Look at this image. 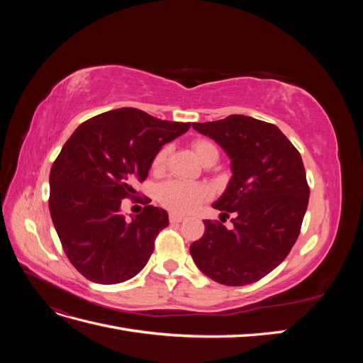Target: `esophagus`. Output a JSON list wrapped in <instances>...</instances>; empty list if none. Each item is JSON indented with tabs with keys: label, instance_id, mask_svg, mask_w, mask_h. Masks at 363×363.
I'll list each match as a JSON object with an SVG mask.
<instances>
[{
	"label": "esophagus",
	"instance_id": "obj_1",
	"mask_svg": "<svg viewBox=\"0 0 363 363\" xmlns=\"http://www.w3.org/2000/svg\"><path fill=\"white\" fill-rule=\"evenodd\" d=\"M184 219V216H182V215H177V213H169V221L172 223V224H175V223H182Z\"/></svg>",
	"mask_w": 363,
	"mask_h": 363
}]
</instances>
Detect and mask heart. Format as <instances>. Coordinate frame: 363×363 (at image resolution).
Wrapping results in <instances>:
<instances>
[{"mask_svg": "<svg viewBox=\"0 0 363 363\" xmlns=\"http://www.w3.org/2000/svg\"><path fill=\"white\" fill-rule=\"evenodd\" d=\"M192 150L195 152L196 159L203 164L207 162H212L218 159V150L211 140L206 139H196L192 142ZM169 148L163 147L160 148L156 156L152 157L151 162V171L152 172H162L167 163ZM208 196V189L203 184L199 183H188L182 180H169L164 182L157 192V199L163 207L169 208L175 213H188L194 208L203 203Z\"/></svg>", "mask_w": 363, "mask_h": 363, "instance_id": "heart-1", "label": "heart"}]
</instances>
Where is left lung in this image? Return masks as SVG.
<instances>
[{"label": "left lung", "instance_id": "obj_1", "mask_svg": "<svg viewBox=\"0 0 363 363\" xmlns=\"http://www.w3.org/2000/svg\"><path fill=\"white\" fill-rule=\"evenodd\" d=\"M232 159L233 177L213 207L219 219L233 214V228L204 221V235L191 245L196 267L227 286L265 277L286 259L309 203V184L298 150L274 124L244 115L194 123Z\"/></svg>", "mask_w": 363, "mask_h": 363}]
</instances>
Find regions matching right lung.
Returning <instances> with one entry per match:
<instances>
[{"mask_svg": "<svg viewBox=\"0 0 363 363\" xmlns=\"http://www.w3.org/2000/svg\"><path fill=\"white\" fill-rule=\"evenodd\" d=\"M189 127L123 107L84 121L63 145L48 206L65 255L87 280L121 283L147 265L168 213L147 200L127 221L121 201L136 199L135 184L148 177L156 152Z\"/></svg>", "mask_w": 363, "mask_h": 363, "instance_id": "obj_1", "label": "right lung"}]
</instances>
